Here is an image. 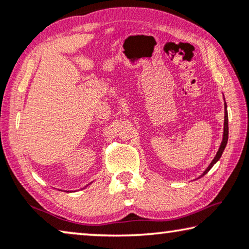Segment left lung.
<instances>
[{
    "instance_id": "1",
    "label": "left lung",
    "mask_w": 249,
    "mask_h": 249,
    "mask_svg": "<svg viewBox=\"0 0 249 249\" xmlns=\"http://www.w3.org/2000/svg\"><path fill=\"white\" fill-rule=\"evenodd\" d=\"M228 132H229V130H228V111H227V104L225 102V122H223L222 142L220 143V147H219L217 154H215L214 158H213V160H212V161L210 163V165H209V166L207 167V169H205V171L202 173V174H201L200 178H202V176H204L205 174H207V173L212 168V166H213V165L217 163L219 160H220V157H221V155L223 153V150H225V148H226L227 142H228Z\"/></svg>"
}]
</instances>
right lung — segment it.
I'll list each match as a JSON object with an SVG mask.
<instances>
[{"label":"right lung","instance_id":"right-lung-1","mask_svg":"<svg viewBox=\"0 0 249 249\" xmlns=\"http://www.w3.org/2000/svg\"><path fill=\"white\" fill-rule=\"evenodd\" d=\"M85 187H86V186H85Z\"/></svg>","mask_w":249,"mask_h":249}]
</instances>
